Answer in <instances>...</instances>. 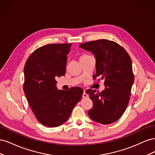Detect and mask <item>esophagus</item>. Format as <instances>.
I'll use <instances>...</instances> for the list:
<instances>
[{"instance_id":"obj_1","label":"esophagus","mask_w":155,"mask_h":155,"mask_svg":"<svg viewBox=\"0 0 155 155\" xmlns=\"http://www.w3.org/2000/svg\"><path fill=\"white\" fill-rule=\"evenodd\" d=\"M83 98H88V95L86 93L85 91H83Z\"/></svg>"}]
</instances>
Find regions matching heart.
<instances>
[{
	"label": "heart",
	"instance_id": "heart-1",
	"mask_svg": "<svg viewBox=\"0 0 155 155\" xmlns=\"http://www.w3.org/2000/svg\"><path fill=\"white\" fill-rule=\"evenodd\" d=\"M87 55H83V56H87Z\"/></svg>",
	"mask_w": 155,
	"mask_h": 155
}]
</instances>
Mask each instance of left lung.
I'll use <instances>...</instances> for the list:
<instances>
[{"label":"left lung","mask_w":155,"mask_h":155,"mask_svg":"<svg viewBox=\"0 0 155 155\" xmlns=\"http://www.w3.org/2000/svg\"><path fill=\"white\" fill-rule=\"evenodd\" d=\"M79 47L95 56L96 74L93 78L105 79V90L100 93L91 89L86 91L93 101L88 114L97 123H114L123 115L130 99L134 82L130 56L122 46L107 39L87 42Z\"/></svg>","instance_id":"obj_1"}]
</instances>
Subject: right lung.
Segmentation results:
<instances>
[{"mask_svg": "<svg viewBox=\"0 0 155 155\" xmlns=\"http://www.w3.org/2000/svg\"><path fill=\"white\" fill-rule=\"evenodd\" d=\"M72 43L48 44L35 50L28 58L24 68V92L39 122L49 127L64 124L74 107L81 100V87L58 90L55 78L66 72L67 55Z\"/></svg>", "mask_w": 155, "mask_h": 155, "instance_id": "right-lung-1", "label": "right lung"}]
</instances>
